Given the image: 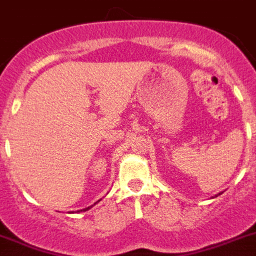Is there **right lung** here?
Returning <instances> with one entry per match:
<instances>
[{"mask_svg": "<svg viewBox=\"0 0 256 256\" xmlns=\"http://www.w3.org/2000/svg\"><path fill=\"white\" fill-rule=\"evenodd\" d=\"M87 210H88V208H86V210H80V211H87Z\"/></svg>", "mask_w": 256, "mask_h": 256, "instance_id": "right-lung-1", "label": "right lung"}]
</instances>
